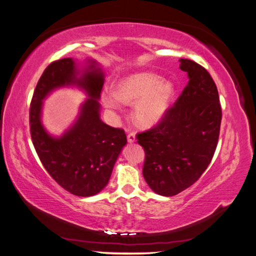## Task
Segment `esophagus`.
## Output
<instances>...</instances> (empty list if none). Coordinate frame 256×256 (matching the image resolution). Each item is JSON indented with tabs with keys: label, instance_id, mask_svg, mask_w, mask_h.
Instances as JSON below:
<instances>
[{
	"label": "esophagus",
	"instance_id": "obj_1",
	"mask_svg": "<svg viewBox=\"0 0 256 256\" xmlns=\"http://www.w3.org/2000/svg\"><path fill=\"white\" fill-rule=\"evenodd\" d=\"M127 140L129 143H134L136 141V134L134 132H130L127 136Z\"/></svg>",
	"mask_w": 256,
	"mask_h": 256
}]
</instances>
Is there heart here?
<instances>
[{
	"mask_svg": "<svg viewBox=\"0 0 256 256\" xmlns=\"http://www.w3.org/2000/svg\"><path fill=\"white\" fill-rule=\"evenodd\" d=\"M115 92L102 94V104L113 111L122 109V102L134 104V118L138 125L150 128L166 118L174 102V84L152 72H136L116 83Z\"/></svg>",
	"mask_w": 256,
	"mask_h": 256,
	"instance_id": "b5f03b06",
	"label": "heart"
}]
</instances>
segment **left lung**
<instances>
[{
    "instance_id": "8db88e82",
    "label": "left lung",
    "mask_w": 256,
    "mask_h": 256,
    "mask_svg": "<svg viewBox=\"0 0 256 256\" xmlns=\"http://www.w3.org/2000/svg\"><path fill=\"white\" fill-rule=\"evenodd\" d=\"M188 84L156 127L138 134L145 152L143 176L157 194L173 196L189 188L214 157L222 118L219 94L204 67L180 58Z\"/></svg>"
}]
</instances>
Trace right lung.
Masks as SVG:
<instances>
[{"label":"right lung","mask_w":256,"mask_h":256,"mask_svg":"<svg viewBox=\"0 0 256 256\" xmlns=\"http://www.w3.org/2000/svg\"><path fill=\"white\" fill-rule=\"evenodd\" d=\"M104 83V74L96 60L88 58L80 68L74 58H62L44 69L30 102V136L38 157L60 187L78 196H95L106 187L127 143L125 131L100 120ZM65 86L82 89L88 98L73 125L60 137H54L42 125L43 100Z\"/></svg>","instance_id":"right-lung-1"}]
</instances>
